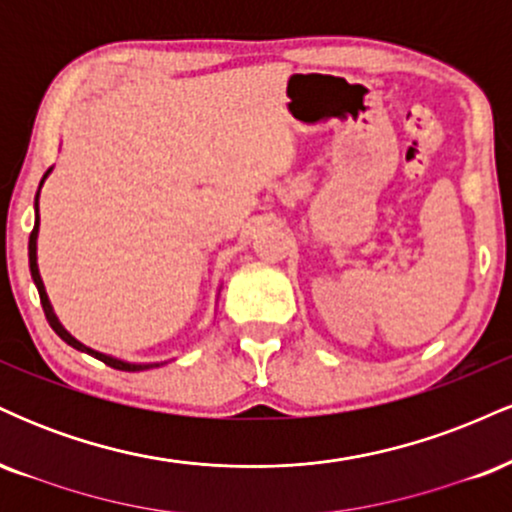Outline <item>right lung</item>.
Returning a JSON list of instances; mask_svg holds the SVG:
<instances>
[{
  "label": "right lung",
  "mask_w": 512,
  "mask_h": 512,
  "mask_svg": "<svg viewBox=\"0 0 512 512\" xmlns=\"http://www.w3.org/2000/svg\"><path fill=\"white\" fill-rule=\"evenodd\" d=\"M48 173H50V170H48ZM48 173H45V175H48ZM45 175H43V178H45ZM40 185H43V182H40ZM35 238H38V195H35V226H33V231H31V238H28V264H31V276H33L35 286H38L40 303H43L45 317H48V322H50L52 330H55L57 334H60V337H62L64 342H67L69 346H74V349L86 351V354L96 356L98 361H103L105 366H110V368H117V370H146V368H154V363H151V366H139V363H122V361H117V358L103 356V354H98V351H91V349H88V346H84V344L76 342V339L72 337V334L64 332V327L60 325V322H57L55 313H52L50 301H48V293H45V286H43V279H40V274H38V262H35ZM156 366H158V363H156Z\"/></svg>",
  "instance_id": "obj_1"
}]
</instances>
